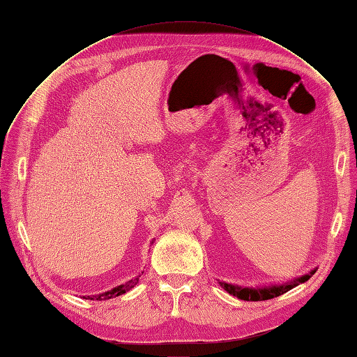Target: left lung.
Masks as SVG:
<instances>
[{
  "instance_id": "left-lung-1",
  "label": "left lung",
  "mask_w": 357,
  "mask_h": 357,
  "mask_svg": "<svg viewBox=\"0 0 357 357\" xmlns=\"http://www.w3.org/2000/svg\"><path fill=\"white\" fill-rule=\"evenodd\" d=\"M314 274V271H312L311 274H307L304 277H301L298 280H295V282H291L289 284H283V286H273V287H266V289H248V287H238V286H232V284H228V283H220V286L226 290L229 291L231 295L240 298V299H244V301H265V299H271V298H275V296H280L286 294L287 290L294 289L295 286H298L299 283H304L307 282V280Z\"/></svg>"
}]
</instances>
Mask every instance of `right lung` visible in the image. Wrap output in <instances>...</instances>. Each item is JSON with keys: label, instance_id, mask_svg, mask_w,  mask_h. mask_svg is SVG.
<instances>
[{"label": "right lung", "instance_id": "1", "mask_svg": "<svg viewBox=\"0 0 357 357\" xmlns=\"http://www.w3.org/2000/svg\"><path fill=\"white\" fill-rule=\"evenodd\" d=\"M137 283H138V277H137V278H134V280H131V282H129V283H125V284H122V286H117V287H114V289H113V290H110V291H105V294H102V295L88 296V298L84 296V299H95V301L110 299V298H113V296H119V295H123V294H126V291H128V290H131Z\"/></svg>", "mask_w": 357, "mask_h": 357}]
</instances>
